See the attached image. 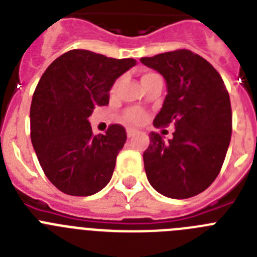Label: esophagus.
<instances>
[{
	"label": "esophagus",
	"instance_id": "34e87169",
	"mask_svg": "<svg viewBox=\"0 0 257 257\" xmlns=\"http://www.w3.org/2000/svg\"><path fill=\"white\" fill-rule=\"evenodd\" d=\"M135 134H136V130H134V128H127V136H128V138H133Z\"/></svg>",
	"mask_w": 257,
	"mask_h": 257
}]
</instances>
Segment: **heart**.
Here are the masks:
<instances>
[{
  "label": "heart",
  "mask_w": 257,
  "mask_h": 257,
  "mask_svg": "<svg viewBox=\"0 0 257 257\" xmlns=\"http://www.w3.org/2000/svg\"><path fill=\"white\" fill-rule=\"evenodd\" d=\"M156 76H158V74L153 73V72H148V73L143 74L142 81H144V79L152 78V77H156ZM118 85H119V81H117V82L114 83V86H113V90H115V88L118 87ZM123 117H124V119H126V121L128 122V123L140 124V123H143V122L145 121V118H147V114H145V112H143L142 109L131 108V109H127Z\"/></svg>",
  "instance_id": "1"
}]
</instances>
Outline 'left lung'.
I'll use <instances>...</instances> for the list:
<instances>
[{"instance_id": "8db88e82", "label": "left lung", "mask_w": 257, "mask_h": 257, "mask_svg": "<svg viewBox=\"0 0 257 257\" xmlns=\"http://www.w3.org/2000/svg\"><path fill=\"white\" fill-rule=\"evenodd\" d=\"M143 64L162 74L167 95L154 127L174 123L166 143L157 133L144 152L152 187L169 198L185 199L207 189L217 178L231 136V106L224 81L206 59L190 50H175Z\"/></svg>"}]
</instances>
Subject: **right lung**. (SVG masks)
<instances>
[{
  "instance_id": "1",
  "label": "right lung",
  "mask_w": 257,
  "mask_h": 257,
  "mask_svg": "<svg viewBox=\"0 0 257 257\" xmlns=\"http://www.w3.org/2000/svg\"><path fill=\"white\" fill-rule=\"evenodd\" d=\"M136 64L88 50H70L52 61L31 104V140L38 162L60 192L87 197L112 179L115 158L126 143L121 124L94 135L88 117L109 103L115 79Z\"/></svg>"
}]
</instances>
